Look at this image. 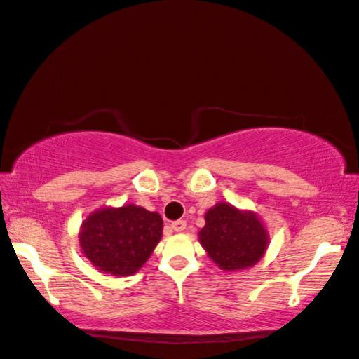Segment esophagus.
Returning a JSON list of instances; mask_svg holds the SVG:
<instances>
[{
  "mask_svg": "<svg viewBox=\"0 0 359 359\" xmlns=\"http://www.w3.org/2000/svg\"><path fill=\"white\" fill-rule=\"evenodd\" d=\"M187 227V222L184 219H178V221H173L172 222V229L175 232H182Z\"/></svg>",
  "mask_w": 359,
  "mask_h": 359,
  "instance_id": "34e87169",
  "label": "esophagus"
}]
</instances>
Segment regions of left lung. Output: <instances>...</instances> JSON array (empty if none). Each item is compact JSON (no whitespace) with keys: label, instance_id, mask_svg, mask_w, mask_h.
<instances>
[{"label":"left lung","instance_id":"obj_1","mask_svg":"<svg viewBox=\"0 0 359 359\" xmlns=\"http://www.w3.org/2000/svg\"><path fill=\"white\" fill-rule=\"evenodd\" d=\"M200 241L222 270H241L259 261L267 247V232L258 217L219 203L205 213Z\"/></svg>","mask_w":359,"mask_h":359}]
</instances>
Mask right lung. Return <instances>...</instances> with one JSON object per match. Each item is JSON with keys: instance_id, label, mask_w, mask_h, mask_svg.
<instances>
[{"instance_id": "add662e5", "label": "right lung", "mask_w": 359, "mask_h": 359, "mask_svg": "<svg viewBox=\"0 0 359 359\" xmlns=\"http://www.w3.org/2000/svg\"><path fill=\"white\" fill-rule=\"evenodd\" d=\"M161 235L163 218L158 213L127 204L92 213L81 227L79 244L98 270L129 276L149 259Z\"/></svg>"}]
</instances>
